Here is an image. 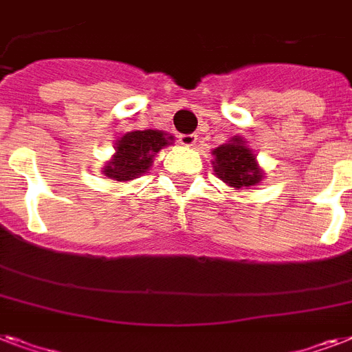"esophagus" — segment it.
<instances>
[{
	"label": "esophagus",
	"mask_w": 352,
	"mask_h": 352,
	"mask_svg": "<svg viewBox=\"0 0 352 352\" xmlns=\"http://www.w3.org/2000/svg\"><path fill=\"white\" fill-rule=\"evenodd\" d=\"M195 142H197V135H193V133H190V135H179V144L186 146V148L195 146Z\"/></svg>",
	"instance_id": "34e87169"
}]
</instances>
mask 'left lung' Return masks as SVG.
<instances>
[{"instance_id":"8db88e82","label":"left lung","mask_w":352,"mask_h":352,"mask_svg":"<svg viewBox=\"0 0 352 352\" xmlns=\"http://www.w3.org/2000/svg\"><path fill=\"white\" fill-rule=\"evenodd\" d=\"M214 171L221 181L235 190H250L263 179V170L257 166L256 155L241 137L230 138L212 151Z\"/></svg>"}]
</instances>
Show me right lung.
Masks as SVG:
<instances>
[{"label":"right lung","mask_w":352,"mask_h":352,"mask_svg":"<svg viewBox=\"0 0 352 352\" xmlns=\"http://www.w3.org/2000/svg\"><path fill=\"white\" fill-rule=\"evenodd\" d=\"M173 137L157 129L129 131L117 142L115 155L102 168V173L118 182H127L148 173L153 157L171 144Z\"/></svg>","instance_id":"obj_1"}]
</instances>
